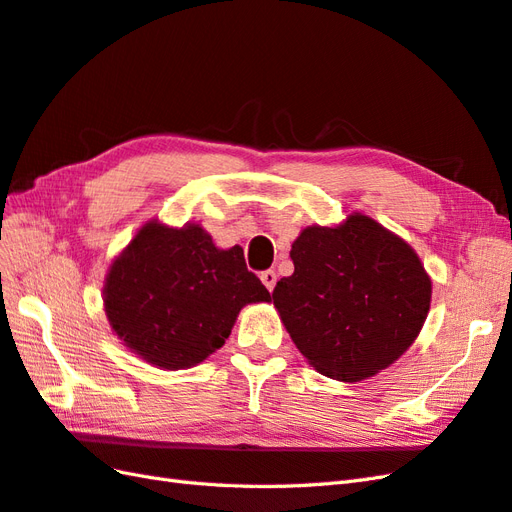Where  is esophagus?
<instances>
[{
	"label": "esophagus",
	"instance_id": "obj_1",
	"mask_svg": "<svg viewBox=\"0 0 512 512\" xmlns=\"http://www.w3.org/2000/svg\"><path fill=\"white\" fill-rule=\"evenodd\" d=\"M260 280H263V284L267 286V289H269V293L273 291V286H276V271H273V269H267V271H263V273H260Z\"/></svg>",
	"mask_w": 512,
	"mask_h": 512
}]
</instances>
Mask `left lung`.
Wrapping results in <instances>:
<instances>
[{
    "label": "left lung",
    "instance_id": "8db88e82",
    "mask_svg": "<svg viewBox=\"0 0 512 512\" xmlns=\"http://www.w3.org/2000/svg\"><path fill=\"white\" fill-rule=\"evenodd\" d=\"M293 276L273 289L286 332L319 373L376 376L400 358L428 317L432 282L415 249L367 215L308 226L291 247Z\"/></svg>",
    "mask_w": 512,
    "mask_h": 512
}]
</instances>
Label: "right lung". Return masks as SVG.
I'll return each instance as SVG.
<instances>
[{
  "mask_svg": "<svg viewBox=\"0 0 512 512\" xmlns=\"http://www.w3.org/2000/svg\"><path fill=\"white\" fill-rule=\"evenodd\" d=\"M243 249L186 223L147 221L110 265L104 308L123 345L162 369H189L226 343L245 304L269 302Z\"/></svg>",
  "mask_w": 512,
  "mask_h": 512,
  "instance_id": "obj_1",
  "label": "right lung"
}]
</instances>
